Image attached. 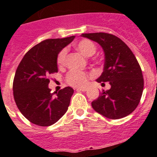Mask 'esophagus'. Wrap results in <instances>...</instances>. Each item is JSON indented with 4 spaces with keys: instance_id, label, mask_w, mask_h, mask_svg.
<instances>
[{
    "instance_id": "esophagus-1",
    "label": "esophagus",
    "mask_w": 157,
    "mask_h": 157,
    "mask_svg": "<svg viewBox=\"0 0 157 157\" xmlns=\"http://www.w3.org/2000/svg\"><path fill=\"white\" fill-rule=\"evenodd\" d=\"M77 90L78 91H86L87 89L86 88H78Z\"/></svg>"
}]
</instances>
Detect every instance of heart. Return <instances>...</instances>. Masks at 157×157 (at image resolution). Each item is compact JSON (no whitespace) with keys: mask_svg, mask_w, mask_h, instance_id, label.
Here are the masks:
<instances>
[{"mask_svg":"<svg viewBox=\"0 0 157 157\" xmlns=\"http://www.w3.org/2000/svg\"><path fill=\"white\" fill-rule=\"evenodd\" d=\"M77 49L82 55L85 57H90L96 51V46L92 41L88 39L80 40L76 42L75 45ZM67 50L63 49L58 53L57 57V63L59 67H63L66 63L67 59ZM67 82L74 86H83L87 82V75L85 72L77 70H72L68 73L67 76Z\"/></svg>","mask_w":157,"mask_h":157,"instance_id":"obj_1","label":"heart"}]
</instances>
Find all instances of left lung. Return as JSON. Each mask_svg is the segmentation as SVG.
Here are the masks:
<instances>
[{
  "instance_id": "1",
  "label": "left lung",
  "mask_w": 157,
  "mask_h": 157,
  "mask_svg": "<svg viewBox=\"0 0 157 157\" xmlns=\"http://www.w3.org/2000/svg\"><path fill=\"white\" fill-rule=\"evenodd\" d=\"M103 48L104 67L98 82H108L111 89L103 90L91 103L93 109L105 117L117 120L130 115L137 107L142 96V71L130 48L113 34L106 33H82Z\"/></svg>"
}]
</instances>
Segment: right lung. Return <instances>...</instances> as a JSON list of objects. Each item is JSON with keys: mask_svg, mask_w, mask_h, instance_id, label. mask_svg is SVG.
<instances>
[{"mask_svg": "<svg viewBox=\"0 0 157 157\" xmlns=\"http://www.w3.org/2000/svg\"><path fill=\"white\" fill-rule=\"evenodd\" d=\"M75 36L47 39L31 48L25 54L15 73L13 97L19 111L31 123L50 126L67 112L74 93L67 86L50 93L49 76L58 72V53Z\"/></svg>", "mask_w": 157, "mask_h": 157, "instance_id": "1", "label": "right lung"}]
</instances>
